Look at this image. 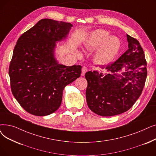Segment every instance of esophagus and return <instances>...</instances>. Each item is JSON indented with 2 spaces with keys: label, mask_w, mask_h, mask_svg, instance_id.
<instances>
[{
  "label": "esophagus",
  "mask_w": 156,
  "mask_h": 156,
  "mask_svg": "<svg viewBox=\"0 0 156 156\" xmlns=\"http://www.w3.org/2000/svg\"><path fill=\"white\" fill-rule=\"evenodd\" d=\"M88 71V68L85 66H83L82 69V76H84L85 73Z\"/></svg>",
  "instance_id": "34e87169"
}]
</instances>
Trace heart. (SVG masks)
Segmentation results:
<instances>
[{
    "label": "heart",
    "instance_id": "1",
    "mask_svg": "<svg viewBox=\"0 0 156 156\" xmlns=\"http://www.w3.org/2000/svg\"><path fill=\"white\" fill-rule=\"evenodd\" d=\"M109 37V33L104 30H96L87 39L84 45L85 50L101 48L96 54V60L99 63L105 64L115 57L120 48V41L115 37Z\"/></svg>",
    "mask_w": 156,
    "mask_h": 156
}]
</instances>
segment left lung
Returning a JSON list of instances; mask_svg holds the SVG:
<instances>
[{"mask_svg": "<svg viewBox=\"0 0 156 156\" xmlns=\"http://www.w3.org/2000/svg\"><path fill=\"white\" fill-rule=\"evenodd\" d=\"M127 39L128 50L115 62L99 66L108 73L96 70L85 74L87 105L100 116H113L129 110L145 86L147 70L144 50L136 39L128 34ZM124 69L122 76L117 74Z\"/></svg>", "mask_w": 156, "mask_h": 156, "instance_id": "obj_1", "label": "left lung"}]
</instances>
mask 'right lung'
Here are the masks:
<instances>
[{"label":"right lung","instance_id":"1","mask_svg":"<svg viewBox=\"0 0 156 156\" xmlns=\"http://www.w3.org/2000/svg\"><path fill=\"white\" fill-rule=\"evenodd\" d=\"M72 24L42 19L16 42L9 67L11 89L23 109L36 116L57 110L64 87L79 78L82 66L58 64L55 42L65 38Z\"/></svg>","mask_w":156,"mask_h":156}]
</instances>
